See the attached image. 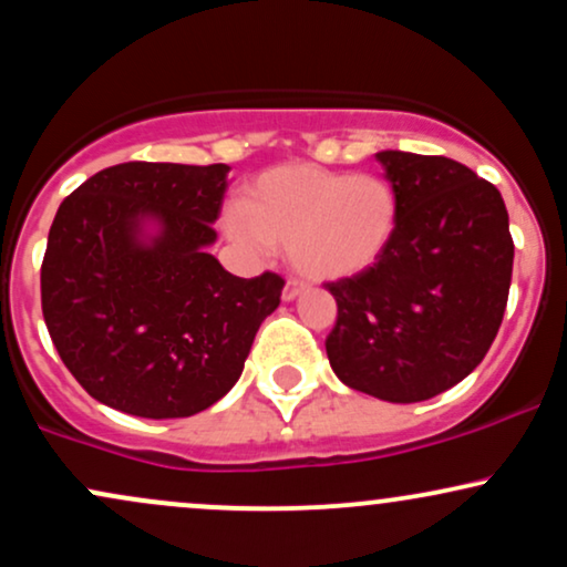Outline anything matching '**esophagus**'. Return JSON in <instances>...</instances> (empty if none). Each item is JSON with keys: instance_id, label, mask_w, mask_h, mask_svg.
<instances>
[{"instance_id": "obj_1", "label": "esophagus", "mask_w": 567, "mask_h": 567, "mask_svg": "<svg viewBox=\"0 0 567 567\" xmlns=\"http://www.w3.org/2000/svg\"><path fill=\"white\" fill-rule=\"evenodd\" d=\"M306 290V282H301V279H288V282H285V288H282V298L285 301H292V298L296 296H301V292Z\"/></svg>"}]
</instances>
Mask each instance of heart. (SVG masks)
I'll return each instance as SVG.
<instances>
[{"mask_svg":"<svg viewBox=\"0 0 567 567\" xmlns=\"http://www.w3.org/2000/svg\"><path fill=\"white\" fill-rule=\"evenodd\" d=\"M226 226L256 256L288 245L290 264L303 277L341 279L365 271L386 250L396 194L379 175L282 165L252 181L245 207H231Z\"/></svg>","mask_w":567,"mask_h":567,"instance_id":"b5f03b06","label":"heart"}]
</instances>
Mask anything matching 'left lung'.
I'll return each mask as SVG.
<instances>
[{
  "instance_id": "8db88e82",
  "label": "left lung",
  "mask_w": 567,
  "mask_h": 567,
  "mask_svg": "<svg viewBox=\"0 0 567 567\" xmlns=\"http://www.w3.org/2000/svg\"><path fill=\"white\" fill-rule=\"evenodd\" d=\"M396 226L365 271L324 282L333 373L386 402L432 400L483 362L506 311L514 243L501 192L447 157L375 154Z\"/></svg>"
}]
</instances>
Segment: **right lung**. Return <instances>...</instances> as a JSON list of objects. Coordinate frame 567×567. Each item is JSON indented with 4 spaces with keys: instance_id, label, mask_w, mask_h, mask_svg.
I'll return each instance as SVG.
<instances>
[{
    "instance_id": "obj_1",
    "label": "right lung",
    "mask_w": 567,
    "mask_h": 567,
    "mask_svg": "<svg viewBox=\"0 0 567 567\" xmlns=\"http://www.w3.org/2000/svg\"><path fill=\"white\" fill-rule=\"evenodd\" d=\"M229 165L122 162L69 194L50 226L42 315L90 396L141 419H186L243 375L279 306L275 271L234 277L207 252ZM161 234L140 243V220Z\"/></svg>"
}]
</instances>
